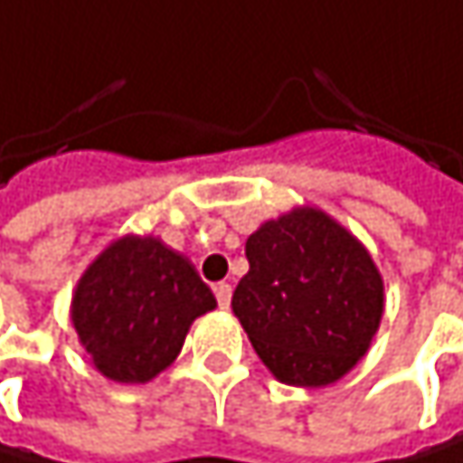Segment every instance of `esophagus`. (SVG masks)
I'll return each mask as SVG.
<instances>
[{
	"label": "esophagus",
	"mask_w": 463,
	"mask_h": 463,
	"mask_svg": "<svg viewBox=\"0 0 463 463\" xmlns=\"http://www.w3.org/2000/svg\"><path fill=\"white\" fill-rule=\"evenodd\" d=\"M215 299H218V305L226 310V307L232 305V286H229V283H218V286H215Z\"/></svg>",
	"instance_id": "obj_1"
}]
</instances>
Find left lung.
Wrapping results in <instances>:
<instances>
[{
	"mask_svg": "<svg viewBox=\"0 0 463 463\" xmlns=\"http://www.w3.org/2000/svg\"><path fill=\"white\" fill-rule=\"evenodd\" d=\"M248 275L232 310L267 369L286 385L324 388L366 355L385 288L369 250L318 207L264 221L245 242Z\"/></svg>",
	"mask_w": 463,
	"mask_h": 463,
	"instance_id": "left-lung-1",
	"label": "left lung"
}]
</instances>
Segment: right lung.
Returning a JSON list of instances; mask_svg holds the SVG:
<instances>
[{
    "mask_svg": "<svg viewBox=\"0 0 463 463\" xmlns=\"http://www.w3.org/2000/svg\"><path fill=\"white\" fill-rule=\"evenodd\" d=\"M215 307L183 253L153 234H123L80 275L70 316L97 372L147 383L177 358L191 324Z\"/></svg>",
    "mask_w": 463,
    "mask_h": 463,
    "instance_id": "1",
    "label": "right lung"
}]
</instances>
